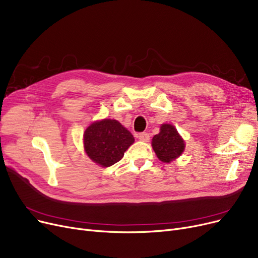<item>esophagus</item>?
<instances>
[{"instance_id": "esophagus-1", "label": "esophagus", "mask_w": 258, "mask_h": 258, "mask_svg": "<svg viewBox=\"0 0 258 258\" xmlns=\"http://www.w3.org/2000/svg\"><path fill=\"white\" fill-rule=\"evenodd\" d=\"M138 138H139V140H140V141H145V142H147L148 140H150V135L148 134V133H141V134H139Z\"/></svg>"}]
</instances>
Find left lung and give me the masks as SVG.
I'll list each match as a JSON object with an SVG mask.
<instances>
[{"instance_id": "obj_1", "label": "left lung", "mask_w": 258, "mask_h": 258, "mask_svg": "<svg viewBox=\"0 0 258 258\" xmlns=\"http://www.w3.org/2000/svg\"><path fill=\"white\" fill-rule=\"evenodd\" d=\"M152 147L158 159L171 163L182 155L185 150V141L172 124H161L160 132L152 139Z\"/></svg>"}]
</instances>
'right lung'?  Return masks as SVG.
<instances>
[{
  "instance_id": "1",
  "label": "right lung",
  "mask_w": 258,
  "mask_h": 258,
  "mask_svg": "<svg viewBox=\"0 0 258 258\" xmlns=\"http://www.w3.org/2000/svg\"><path fill=\"white\" fill-rule=\"evenodd\" d=\"M134 141L131 132L113 119L95 121L84 133L86 154L101 167L118 163Z\"/></svg>"
}]
</instances>
